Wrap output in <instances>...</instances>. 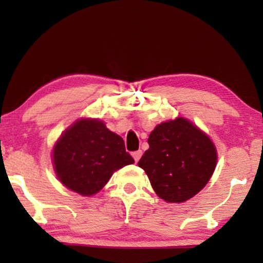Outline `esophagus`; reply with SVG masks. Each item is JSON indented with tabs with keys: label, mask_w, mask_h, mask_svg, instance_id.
Here are the masks:
<instances>
[{
	"label": "esophagus",
	"mask_w": 263,
	"mask_h": 263,
	"mask_svg": "<svg viewBox=\"0 0 263 263\" xmlns=\"http://www.w3.org/2000/svg\"><path fill=\"white\" fill-rule=\"evenodd\" d=\"M132 156H133V158H134V160H135V163H138L139 161V159L140 158H141V156H142V151H135V152H133L132 153Z\"/></svg>",
	"instance_id": "34e87169"
}]
</instances>
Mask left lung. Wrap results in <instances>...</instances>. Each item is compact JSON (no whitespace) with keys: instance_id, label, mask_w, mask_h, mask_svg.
I'll return each instance as SVG.
<instances>
[{"instance_id":"left-lung-1","label":"left lung","mask_w":263,"mask_h":263,"mask_svg":"<svg viewBox=\"0 0 263 263\" xmlns=\"http://www.w3.org/2000/svg\"><path fill=\"white\" fill-rule=\"evenodd\" d=\"M138 165L166 202H184L210 181L217 164L213 142L185 118L158 124Z\"/></svg>"}]
</instances>
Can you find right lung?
I'll return each instance as SVG.
<instances>
[{"instance_id": "1", "label": "right lung", "mask_w": 263, "mask_h": 263, "mask_svg": "<svg viewBox=\"0 0 263 263\" xmlns=\"http://www.w3.org/2000/svg\"><path fill=\"white\" fill-rule=\"evenodd\" d=\"M52 156L62 184L84 196L98 193L115 171L134 163L123 139L98 120H80L67 129Z\"/></svg>"}]
</instances>
